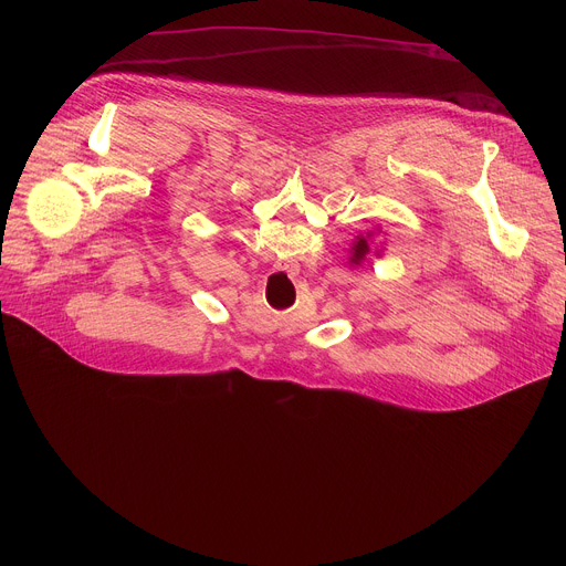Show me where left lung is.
I'll return each instance as SVG.
<instances>
[{
	"instance_id": "8db88e82",
	"label": "left lung",
	"mask_w": 566,
	"mask_h": 566,
	"mask_svg": "<svg viewBox=\"0 0 566 566\" xmlns=\"http://www.w3.org/2000/svg\"><path fill=\"white\" fill-rule=\"evenodd\" d=\"M352 249H354V255H352V264H360V262L365 260V255L369 253V244H367V239H365V237H358V241H356V244H354Z\"/></svg>"
}]
</instances>
